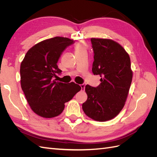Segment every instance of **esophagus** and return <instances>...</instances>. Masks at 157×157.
I'll use <instances>...</instances> for the list:
<instances>
[{
	"label": "esophagus",
	"mask_w": 157,
	"mask_h": 157,
	"mask_svg": "<svg viewBox=\"0 0 157 157\" xmlns=\"http://www.w3.org/2000/svg\"><path fill=\"white\" fill-rule=\"evenodd\" d=\"M80 87H81V89H82V90H84V89H85V84H81L80 85Z\"/></svg>",
	"instance_id": "obj_1"
}]
</instances>
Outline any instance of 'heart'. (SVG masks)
I'll use <instances>...</instances> for the list:
<instances>
[{"label": "heart", "mask_w": 157, "mask_h": 157, "mask_svg": "<svg viewBox=\"0 0 157 157\" xmlns=\"http://www.w3.org/2000/svg\"><path fill=\"white\" fill-rule=\"evenodd\" d=\"M85 50V46L82 44H77L75 46V52Z\"/></svg>", "instance_id": "heart-1"}]
</instances>
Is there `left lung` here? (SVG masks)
<instances>
[{
  "label": "left lung",
  "instance_id": "8db88e82",
  "mask_svg": "<svg viewBox=\"0 0 157 157\" xmlns=\"http://www.w3.org/2000/svg\"><path fill=\"white\" fill-rule=\"evenodd\" d=\"M94 52L92 73L100 76V84L85 87L88 99L82 103L86 115L104 122L111 120L124 105L132 80L129 55L110 39H91Z\"/></svg>",
  "mask_w": 157,
  "mask_h": 157
}]
</instances>
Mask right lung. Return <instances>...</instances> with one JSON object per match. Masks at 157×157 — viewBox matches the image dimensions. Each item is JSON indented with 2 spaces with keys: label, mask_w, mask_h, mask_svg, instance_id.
Segmentation results:
<instances>
[{
  "label": "right lung",
  "mask_w": 157,
  "mask_h": 157,
  "mask_svg": "<svg viewBox=\"0 0 157 157\" xmlns=\"http://www.w3.org/2000/svg\"><path fill=\"white\" fill-rule=\"evenodd\" d=\"M74 40L56 36L42 41L28 50L21 63V86L32 110L38 115L52 118L62 113L65 103L81 90L73 82H56L60 75L57 63Z\"/></svg>",
  "instance_id": "1"
}]
</instances>
